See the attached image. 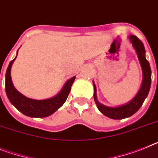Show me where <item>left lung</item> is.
<instances>
[{
    "label": "left lung",
    "mask_w": 158,
    "mask_h": 158,
    "mask_svg": "<svg viewBox=\"0 0 158 158\" xmlns=\"http://www.w3.org/2000/svg\"><path fill=\"white\" fill-rule=\"evenodd\" d=\"M129 40H131L133 47L136 49L137 56H138L141 68H142V72H143V82H142V85H141L137 96L132 100L131 102L126 105L119 106V107H107V106H103L98 102V99H97V95H96V92H97L96 86L94 83V98L96 105L102 114L111 119H123V118H129L135 114L142 106L144 101L149 94V89H150L151 69L149 61L146 60L145 56V50L143 43L134 35H131L129 37Z\"/></svg>",
    "instance_id": "left-lung-1"
}]
</instances>
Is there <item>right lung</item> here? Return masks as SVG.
Returning a JSON list of instances; mask_svg holds the SVG:
<instances>
[{"instance_id":"add662e5","label":"right lung","mask_w":158,"mask_h":158,"mask_svg":"<svg viewBox=\"0 0 158 158\" xmlns=\"http://www.w3.org/2000/svg\"><path fill=\"white\" fill-rule=\"evenodd\" d=\"M15 59L16 57L10 61L5 74V91L9 102L19 111L31 118H45L53 114L60 106H62L68 98L71 86L76 77H73L66 82L62 90L54 98L45 100L30 99L20 94L13 85L10 71Z\"/></svg>"}]
</instances>
